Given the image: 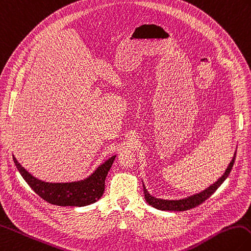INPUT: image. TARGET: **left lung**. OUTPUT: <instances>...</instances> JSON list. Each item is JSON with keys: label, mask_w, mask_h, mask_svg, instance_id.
Returning <instances> with one entry per match:
<instances>
[{"label": "left lung", "mask_w": 251, "mask_h": 251, "mask_svg": "<svg viewBox=\"0 0 251 251\" xmlns=\"http://www.w3.org/2000/svg\"><path fill=\"white\" fill-rule=\"evenodd\" d=\"M235 155L236 152L234 153V157H233L231 163L227 166V169L226 170L225 174L222 175L221 178H219L214 185H211L210 187H208L206 190H204L203 192L196 194V196H192L188 199L185 200H177V201H168V200H160V199H155L153 197L150 196L148 193V191L146 190V188L144 186V194H145V199L149 205H151L152 207L157 208V209H161V210H176V211H181V210H187L196 207V206L202 204L204 201H206L211 194H213L217 189L220 187V185L222 182L226 180V178L229 176L230 172L233 168V164H234L235 161Z\"/></svg>", "instance_id": "8db88e82"}]
</instances>
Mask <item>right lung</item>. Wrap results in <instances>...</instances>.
<instances>
[{
    "label": "right lung",
    "instance_id": "1",
    "mask_svg": "<svg viewBox=\"0 0 251 251\" xmlns=\"http://www.w3.org/2000/svg\"><path fill=\"white\" fill-rule=\"evenodd\" d=\"M116 155L100 166L88 179L72 183H48L36 179L18 163L14 157L16 168L32 190L46 202L59 206H86L90 205L103 196L105 178L114 163Z\"/></svg>",
    "mask_w": 251,
    "mask_h": 251
}]
</instances>
